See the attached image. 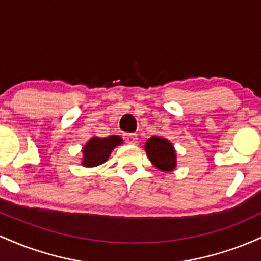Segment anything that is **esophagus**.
<instances>
[{"mask_svg": "<svg viewBox=\"0 0 261 261\" xmlns=\"http://www.w3.org/2000/svg\"><path fill=\"white\" fill-rule=\"evenodd\" d=\"M124 140L126 143H136L137 142V135L134 133H125L124 134Z\"/></svg>", "mask_w": 261, "mask_h": 261, "instance_id": "1", "label": "esophagus"}]
</instances>
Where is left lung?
Here are the masks:
<instances>
[{"instance_id": "obj_1", "label": "left lung", "mask_w": 261, "mask_h": 261, "mask_svg": "<svg viewBox=\"0 0 261 261\" xmlns=\"http://www.w3.org/2000/svg\"><path fill=\"white\" fill-rule=\"evenodd\" d=\"M145 149L149 161L162 172H170L175 168V151L168 140L152 136L146 142Z\"/></svg>"}]
</instances>
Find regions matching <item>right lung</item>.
<instances>
[{
	"label": "right lung",
	"instance_id": "obj_1",
	"mask_svg": "<svg viewBox=\"0 0 261 261\" xmlns=\"http://www.w3.org/2000/svg\"><path fill=\"white\" fill-rule=\"evenodd\" d=\"M122 140L119 136H109L106 139L93 137L83 148V166L95 167L104 163L116 146L121 145Z\"/></svg>",
	"mask_w": 261,
	"mask_h": 261
}]
</instances>
